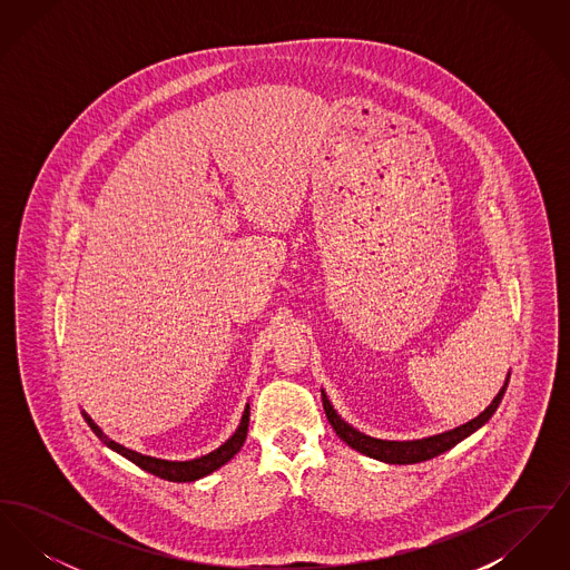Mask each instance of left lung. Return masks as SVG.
Returning a JSON list of instances; mask_svg holds the SVG:
<instances>
[{
  "label": "left lung",
  "mask_w": 570,
  "mask_h": 570,
  "mask_svg": "<svg viewBox=\"0 0 570 570\" xmlns=\"http://www.w3.org/2000/svg\"><path fill=\"white\" fill-rule=\"evenodd\" d=\"M504 391H507V384L502 386V391L495 395V400L489 404V407H485V412H481L470 423L455 428L451 432H444V434L423 438V440H410V442L379 440V438L361 434L335 414V410L331 407L325 395H323V406H325L326 419H328L331 428L335 430V434L340 435L348 446H353L354 451H358L367 458H374V460L386 461V463H419V461L432 460L435 455L453 449L463 438L476 432L483 423H488L498 404L502 402Z\"/></svg>",
  "instance_id": "left-lung-1"
}]
</instances>
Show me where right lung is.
Returning <instances> with one entry per match:
<instances>
[{"label": "right lung", "instance_id": "obj_1", "mask_svg": "<svg viewBox=\"0 0 570 570\" xmlns=\"http://www.w3.org/2000/svg\"><path fill=\"white\" fill-rule=\"evenodd\" d=\"M82 416H85L87 425L91 428V432L98 435L109 449L117 451L126 460L132 461L138 468H142L145 472H151L154 476L164 479V481H173V483H190V481L203 479V476L212 474L217 468H222L226 461L233 460L235 453L244 446L245 438H247V425H249V406L245 407L242 425H239V430L235 432L230 440H226L214 453L191 461H166L156 460V458H149V455H140V453H136L132 449H126V446L117 444L115 440H110V438L102 434V430L85 412H82Z\"/></svg>", "mask_w": 570, "mask_h": 570}]
</instances>
